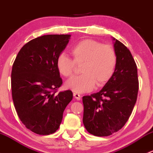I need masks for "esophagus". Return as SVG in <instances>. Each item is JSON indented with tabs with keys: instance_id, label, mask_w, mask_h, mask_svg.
<instances>
[{
	"instance_id": "34e87169",
	"label": "esophagus",
	"mask_w": 153,
	"mask_h": 153,
	"mask_svg": "<svg viewBox=\"0 0 153 153\" xmlns=\"http://www.w3.org/2000/svg\"><path fill=\"white\" fill-rule=\"evenodd\" d=\"M73 96L75 97V98L77 100V101H80L81 98V95H79L78 93H75H75H73Z\"/></svg>"
}]
</instances>
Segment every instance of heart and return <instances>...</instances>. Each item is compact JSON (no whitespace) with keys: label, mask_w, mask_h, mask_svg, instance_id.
<instances>
[{"label":"heart","mask_w":153,"mask_h":153,"mask_svg":"<svg viewBox=\"0 0 153 153\" xmlns=\"http://www.w3.org/2000/svg\"><path fill=\"white\" fill-rule=\"evenodd\" d=\"M74 61L65 53H61L56 60L58 72L64 77L73 74L75 63L83 64L82 75L73 77L65 83V87L75 93L91 91L95 84L103 86L112 78L115 72L118 58L112 47L91 39L80 41L72 47Z\"/></svg>","instance_id":"heart-1"}]
</instances>
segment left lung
Segmentation results:
<instances>
[{"mask_svg":"<svg viewBox=\"0 0 153 153\" xmlns=\"http://www.w3.org/2000/svg\"><path fill=\"white\" fill-rule=\"evenodd\" d=\"M118 63L113 76L98 92L83 97V123L95 136H109L129 119L138 92L137 66L130 51L115 38Z\"/></svg>","mask_w":153,"mask_h":153,"instance_id":"obj_1","label":"left lung"}]
</instances>
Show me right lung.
Segmentation results:
<instances>
[{
	"label": "right lung",
	"mask_w": 153,
	"mask_h": 153,
	"mask_svg": "<svg viewBox=\"0 0 153 153\" xmlns=\"http://www.w3.org/2000/svg\"><path fill=\"white\" fill-rule=\"evenodd\" d=\"M70 35H47L29 41L12 66V95L16 112L27 129L38 135L56 132L72 92L56 93L62 79L56 67Z\"/></svg>",
	"instance_id": "obj_1"
}]
</instances>
